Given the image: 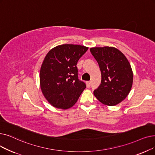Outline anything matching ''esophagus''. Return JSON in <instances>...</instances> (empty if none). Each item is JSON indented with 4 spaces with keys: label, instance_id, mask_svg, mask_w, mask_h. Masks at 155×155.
Here are the masks:
<instances>
[{
    "label": "esophagus",
    "instance_id": "esophagus-1",
    "mask_svg": "<svg viewBox=\"0 0 155 155\" xmlns=\"http://www.w3.org/2000/svg\"><path fill=\"white\" fill-rule=\"evenodd\" d=\"M86 85H87V87H90V86H91V81H88V82H86Z\"/></svg>",
    "mask_w": 155,
    "mask_h": 155
}]
</instances>
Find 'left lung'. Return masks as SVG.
<instances>
[{
  "label": "left lung",
  "mask_w": 155,
  "mask_h": 155,
  "mask_svg": "<svg viewBox=\"0 0 155 155\" xmlns=\"http://www.w3.org/2000/svg\"><path fill=\"white\" fill-rule=\"evenodd\" d=\"M101 72V84L94 91L99 101L106 106H115L124 100L131 90L133 72L124 54L114 47L90 49Z\"/></svg>",
  "instance_id": "obj_1"
}]
</instances>
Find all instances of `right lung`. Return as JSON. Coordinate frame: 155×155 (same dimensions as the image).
<instances>
[{
  "instance_id": "right-lung-1",
  "label": "right lung",
  "mask_w": 155,
  "mask_h": 155,
  "mask_svg": "<svg viewBox=\"0 0 155 155\" xmlns=\"http://www.w3.org/2000/svg\"><path fill=\"white\" fill-rule=\"evenodd\" d=\"M87 47L59 45L47 54L40 71V85L47 101L54 107L66 110L72 107L85 89L78 78L77 62Z\"/></svg>"
}]
</instances>
